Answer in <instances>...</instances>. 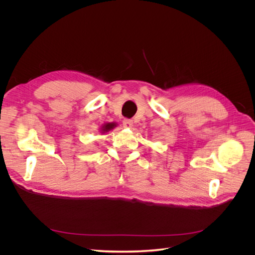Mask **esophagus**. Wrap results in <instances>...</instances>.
Wrapping results in <instances>:
<instances>
[{"mask_svg": "<svg viewBox=\"0 0 255 255\" xmlns=\"http://www.w3.org/2000/svg\"><path fill=\"white\" fill-rule=\"evenodd\" d=\"M123 126H124L125 128H131V127L133 126V122H132L131 120L125 119V120L123 121Z\"/></svg>", "mask_w": 255, "mask_h": 255, "instance_id": "obj_1", "label": "esophagus"}]
</instances>
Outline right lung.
Masks as SVG:
<instances>
[{
    "label": "right lung",
    "instance_id": "obj_1",
    "mask_svg": "<svg viewBox=\"0 0 255 255\" xmlns=\"http://www.w3.org/2000/svg\"><path fill=\"white\" fill-rule=\"evenodd\" d=\"M115 127H117V124L116 123H105L102 128H101V133H106L111 131L112 129H114Z\"/></svg>",
    "mask_w": 255,
    "mask_h": 255
}]
</instances>
